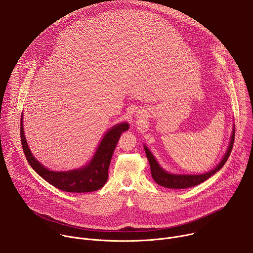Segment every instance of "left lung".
Masks as SVG:
<instances>
[{"label": "left lung", "mask_w": 253, "mask_h": 253, "mask_svg": "<svg viewBox=\"0 0 253 253\" xmlns=\"http://www.w3.org/2000/svg\"><path fill=\"white\" fill-rule=\"evenodd\" d=\"M234 134H235V126L233 124L231 136H230V141L228 144V147L226 149L225 154L221 158L220 162L216 165L212 170L202 173V174H174L166 171L164 168L160 166L154 155L151 153V151L148 149V147L144 144V149H145L146 156L148 158L149 164H150V169H151V175L152 178L154 179V181L163 187L166 188H172V189H184L188 187H193L195 185H198L202 182H204L206 179L211 177L213 174H215L217 171H219L225 162L227 161L231 150L233 146V142H234Z\"/></svg>", "instance_id": "1"}]
</instances>
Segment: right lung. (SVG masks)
Returning a JSON list of instances; mask_svg holds the SVG:
<instances>
[{
  "label": "right lung",
  "mask_w": 253,
  "mask_h": 253,
  "mask_svg": "<svg viewBox=\"0 0 253 253\" xmlns=\"http://www.w3.org/2000/svg\"><path fill=\"white\" fill-rule=\"evenodd\" d=\"M129 129L127 122L112 126L104 134L92 159L84 166L67 171H55L45 167L35 158L25 136L23 113L21 118V141L31 167L54 187L66 192L84 193L102 188L108 179V169L121 134Z\"/></svg>",
  "instance_id": "1"
}]
</instances>
